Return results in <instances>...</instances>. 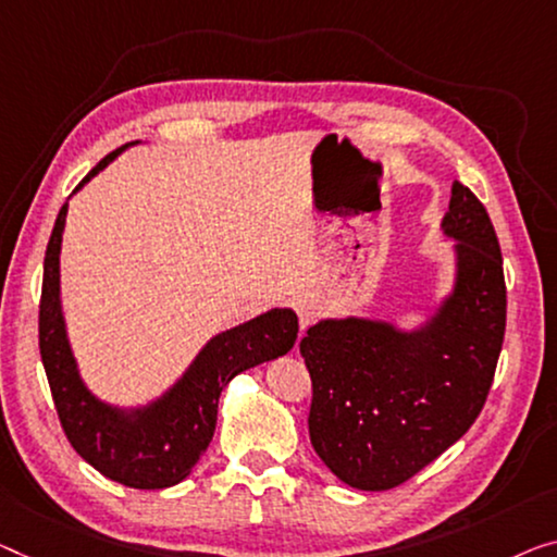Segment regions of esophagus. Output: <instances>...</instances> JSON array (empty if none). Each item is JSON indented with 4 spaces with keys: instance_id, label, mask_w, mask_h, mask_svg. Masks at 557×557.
I'll return each instance as SVG.
<instances>
[{
    "instance_id": "1",
    "label": "esophagus",
    "mask_w": 557,
    "mask_h": 557,
    "mask_svg": "<svg viewBox=\"0 0 557 557\" xmlns=\"http://www.w3.org/2000/svg\"><path fill=\"white\" fill-rule=\"evenodd\" d=\"M318 314H320L318 300H312V297H300V300H297V318H300L302 330L310 325V322L318 318Z\"/></svg>"
}]
</instances>
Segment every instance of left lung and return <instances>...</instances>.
Masks as SVG:
<instances>
[{"instance_id": "left-lung-1", "label": "left lung", "mask_w": 557, "mask_h": 557, "mask_svg": "<svg viewBox=\"0 0 557 557\" xmlns=\"http://www.w3.org/2000/svg\"><path fill=\"white\" fill-rule=\"evenodd\" d=\"M443 232L458 239V272L428 325L322 320L300 343L312 447L358 491L410 480L468 433L491 393L508 310L503 255L483 202L460 182Z\"/></svg>"}]
</instances>
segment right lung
Returning <instances> with one entry per match:
<instances>
[{
	"instance_id": "right-lung-1",
	"label": "right lung",
	"mask_w": 557,
	"mask_h": 557,
	"mask_svg": "<svg viewBox=\"0 0 557 557\" xmlns=\"http://www.w3.org/2000/svg\"><path fill=\"white\" fill-rule=\"evenodd\" d=\"M127 147V145H124ZM124 147L107 154L77 189L104 170ZM66 202L57 214L45 255L39 300V352L62 430L74 450L104 478L137 491H160L185 480L210 445L218 425L220 393L243 370L293 350L297 314L270 310L245 325L220 332L160 400L120 410L89 393L79 380L60 305V250Z\"/></svg>"
}]
</instances>
